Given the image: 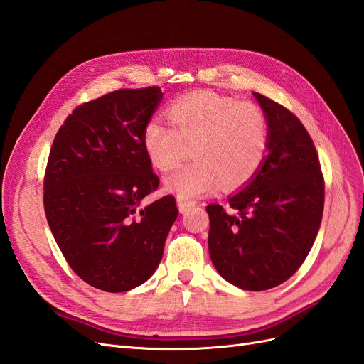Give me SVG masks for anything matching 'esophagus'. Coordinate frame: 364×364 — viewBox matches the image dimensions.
I'll list each match as a JSON object with an SVG mask.
<instances>
[{"label":"esophagus","instance_id":"34e87169","mask_svg":"<svg viewBox=\"0 0 364 364\" xmlns=\"http://www.w3.org/2000/svg\"><path fill=\"white\" fill-rule=\"evenodd\" d=\"M194 205H196L194 200H186V199H182V197H179V199H178V208H179L181 213H185L186 209H190Z\"/></svg>","mask_w":364,"mask_h":364}]
</instances>
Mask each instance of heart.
Masks as SVG:
<instances>
[{
	"label": "heart",
	"mask_w": 364,
	"mask_h": 364,
	"mask_svg": "<svg viewBox=\"0 0 364 364\" xmlns=\"http://www.w3.org/2000/svg\"><path fill=\"white\" fill-rule=\"evenodd\" d=\"M168 117L173 126L153 118L142 142L150 162L170 170L193 150L196 162L170 173L164 185L179 197L202 196L222 182L226 188L247 183L269 151V121L257 105L200 91L176 100Z\"/></svg>",
	"instance_id": "1"
}]
</instances>
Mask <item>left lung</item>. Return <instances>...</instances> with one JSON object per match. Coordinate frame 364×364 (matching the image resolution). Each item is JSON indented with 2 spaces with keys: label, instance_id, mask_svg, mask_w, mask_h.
<instances>
[{
  "label": "left lung",
  "instance_id": "1",
  "mask_svg": "<svg viewBox=\"0 0 364 364\" xmlns=\"http://www.w3.org/2000/svg\"><path fill=\"white\" fill-rule=\"evenodd\" d=\"M269 121V151L253 178L228 197L234 213L208 205L209 257L220 277L261 291L293 277L321 228L323 176L313 141L289 109L253 92Z\"/></svg>",
  "mask_w": 364,
  "mask_h": 364
}]
</instances>
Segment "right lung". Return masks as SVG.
Wrapping results in <instances>:
<instances>
[{"instance_id": "add662e5", "label": "right lung", "mask_w": 364, "mask_h": 364, "mask_svg": "<svg viewBox=\"0 0 364 364\" xmlns=\"http://www.w3.org/2000/svg\"><path fill=\"white\" fill-rule=\"evenodd\" d=\"M161 87L121 90L79 106L50 151L43 208L70 267L92 287L121 293L144 284L178 217L173 196L144 205L159 185L142 135Z\"/></svg>"}]
</instances>
